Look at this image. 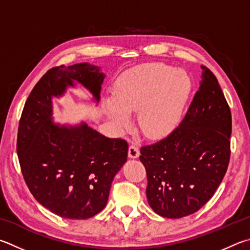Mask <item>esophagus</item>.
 <instances>
[{
    "label": "esophagus",
    "instance_id": "obj_1",
    "mask_svg": "<svg viewBox=\"0 0 250 250\" xmlns=\"http://www.w3.org/2000/svg\"><path fill=\"white\" fill-rule=\"evenodd\" d=\"M128 155L130 158H137L140 155V151L138 146L135 144H131L129 146V151H128Z\"/></svg>",
    "mask_w": 250,
    "mask_h": 250
}]
</instances>
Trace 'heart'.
I'll return each instance as SVG.
<instances>
[{"instance_id":"obj_1","label":"heart","mask_w":250,"mask_h":250,"mask_svg":"<svg viewBox=\"0 0 250 250\" xmlns=\"http://www.w3.org/2000/svg\"><path fill=\"white\" fill-rule=\"evenodd\" d=\"M190 90L191 82L185 72L149 63L121 75L113 96L104 99V109L120 128H128L130 112L139 111L142 132L148 138H161L178 125Z\"/></svg>"}]
</instances>
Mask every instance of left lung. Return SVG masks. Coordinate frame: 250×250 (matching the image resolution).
I'll use <instances>...</instances> for the list:
<instances>
[{"mask_svg": "<svg viewBox=\"0 0 250 250\" xmlns=\"http://www.w3.org/2000/svg\"><path fill=\"white\" fill-rule=\"evenodd\" d=\"M200 87L181 124L158 142L141 147L146 197L158 215L179 219L201 208L228 170L232 116L215 75L201 65Z\"/></svg>", "mask_w": 250, "mask_h": 250, "instance_id": "left-lung-1", "label": "left lung"}]
</instances>
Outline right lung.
Masks as SVG:
<instances>
[{
    "label": "right lung",
    "instance_id": "1",
    "mask_svg": "<svg viewBox=\"0 0 250 250\" xmlns=\"http://www.w3.org/2000/svg\"><path fill=\"white\" fill-rule=\"evenodd\" d=\"M101 67L78 63L50 69L25 103L18 125L17 155L36 200L64 219L85 220L106 207L111 183L128 156V143L109 139L85 122L52 121V97L76 83L101 98Z\"/></svg>",
    "mask_w": 250,
    "mask_h": 250
}]
</instances>
